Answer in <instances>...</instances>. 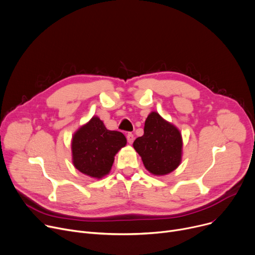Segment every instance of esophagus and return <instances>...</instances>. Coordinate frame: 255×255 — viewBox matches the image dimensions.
Instances as JSON below:
<instances>
[{
  "label": "esophagus",
  "instance_id": "34e87169",
  "mask_svg": "<svg viewBox=\"0 0 255 255\" xmlns=\"http://www.w3.org/2000/svg\"><path fill=\"white\" fill-rule=\"evenodd\" d=\"M127 139H128V144H132V142H133V140H134V138H133V134H132L131 132L128 133V135H127Z\"/></svg>",
  "mask_w": 255,
  "mask_h": 255
}]
</instances>
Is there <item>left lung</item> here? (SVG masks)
<instances>
[{
  "mask_svg": "<svg viewBox=\"0 0 255 255\" xmlns=\"http://www.w3.org/2000/svg\"><path fill=\"white\" fill-rule=\"evenodd\" d=\"M145 168L153 175H165L182 162L183 139L180 129L152 111L145 121L144 134L132 144Z\"/></svg>",
  "mask_w": 255,
  "mask_h": 255,
  "instance_id": "8db88e82",
  "label": "left lung"
}]
</instances>
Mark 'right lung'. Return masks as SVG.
I'll return each instance as SVG.
<instances>
[{
  "label": "right lung",
  "mask_w": 255,
  "mask_h": 255,
  "mask_svg": "<svg viewBox=\"0 0 255 255\" xmlns=\"http://www.w3.org/2000/svg\"><path fill=\"white\" fill-rule=\"evenodd\" d=\"M126 145L123 132L107 129L95 115L72 135V163L82 173L100 180L110 172L114 156Z\"/></svg>",
  "instance_id": "obj_1"
}]
</instances>
